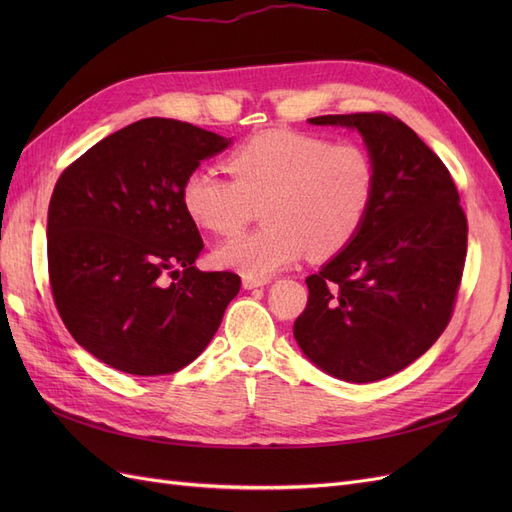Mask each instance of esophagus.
Segmentation results:
<instances>
[{
  "mask_svg": "<svg viewBox=\"0 0 512 512\" xmlns=\"http://www.w3.org/2000/svg\"><path fill=\"white\" fill-rule=\"evenodd\" d=\"M269 280H254V277H243V288L245 290H254V288H262L267 286Z\"/></svg>",
  "mask_w": 512,
  "mask_h": 512,
  "instance_id": "esophagus-1",
  "label": "esophagus"
}]
</instances>
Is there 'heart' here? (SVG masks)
I'll return each instance as SVG.
<instances>
[{"instance_id":"1","label":"heart","mask_w":512,"mask_h":512,"mask_svg":"<svg viewBox=\"0 0 512 512\" xmlns=\"http://www.w3.org/2000/svg\"><path fill=\"white\" fill-rule=\"evenodd\" d=\"M232 181L194 170L181 188L190 220L218 235L250 222L262 207L267 228L230 237L215 262L243 277L267 280L303 252L322 260L339 254L359 235L378 192L374 158L361 145L269 130L230 153Z\"/></svg>"}]
</instances>
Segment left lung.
<instances>
[{
    "label": "left lung",
    "mask_w": 512,
    "mask_h": 512,
    "mask_svg": "<svg viewBox=\"0 0 512 512\" xmlns=\"http://www.w3.org/2000/svg\"><path fill=\"white\" fill-rule=\"evenodd\" d=\"M359 130L378 170L367 220L342 252L309 275L294 339L346 382L389 378L425 354L453 316L468 252V220L444 162L386 113L312 117Z\"/></svg>",
    "instance_id": "obj_1"
}]
</instances>
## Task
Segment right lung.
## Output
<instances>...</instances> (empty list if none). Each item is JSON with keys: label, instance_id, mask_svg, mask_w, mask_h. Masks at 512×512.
Listing matches in <instances>:
<instances>
[{"label": "right lung", "instance_id": "add662e5", "mask_svg": "<svg viewBox=\"0 0 512 512\" xmlns=\"http://www.w3.org/2000/svg\"><path fill=\"white\" fill-rule=\"evenodd\" d=\"M230 143L149 117L102 138L57 179L46 224L53 299L76 344L102 363L175 374L218 331L241 277L194 267L203 239L181 188Z\"/></svg>", "mask_w": 512, "mask_h": 512}]
</instances>
